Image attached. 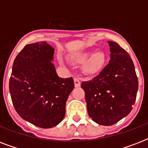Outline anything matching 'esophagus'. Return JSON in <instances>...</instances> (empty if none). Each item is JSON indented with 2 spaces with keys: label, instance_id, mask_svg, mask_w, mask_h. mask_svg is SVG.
Returning <instances> with one entry per match:
<instances>
[{
  "label": "esophagus",
  "instance_id": "obj_1",
  "mask_svg": "<svg viewBox=\"0 0 148 148\" xmlns=\"http://www.w3.org/2000/svg\"><path fill=\"white\" fill-rule=\"evenodd\" d=\"M74 86L75 88H79L81 86V78H78V77H75L74 79Z\"/></svg>",
  "mask_w": 148,
  "mask_h": 148
}]
</instances>
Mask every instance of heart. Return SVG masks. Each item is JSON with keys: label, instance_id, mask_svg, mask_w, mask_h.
<instances>
[{"label": "heart", "instance_id": "heart-1", "mask_svg": "<svg viewBox=\"0 0 148 148\" xmlns=\"http://www.w3.org/2000/svg\"><path fill=\"white\" fill-rule=\"evenodd\" d=\"M71 60L77 64L84 63L82 67L84 72L88 74H94L102 69L106 57L101 51L94 52L93 51H85L71 55Z\"/></svg>", "mask_w": 148, "mask_h": 148}]
</instances>
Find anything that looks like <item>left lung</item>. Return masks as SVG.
I'll list each match as a JSON object with an SVG mask.
<instances>
[{
    "label": "left lung",
    "mask_w": 148,
    "mask_h": 148,
    "mask_svg": "<svg viewBox=\"0 0 148 148\" xmlns=\"http://www.w3.org/2000/svg\"><path fill=\"white\" fill-rule=\"evenodd\" d=\"M108 42V64L92 80L81 83L88 115L104 126L114 124L131 112L138 90L135 68L128 53L116 42Z\"/></svg>",
    "instance_id": "obj_1"
}]
</instances>
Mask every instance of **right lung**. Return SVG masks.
I'll return each instance as SVG.
<instances>
[{"instance_id":"obj_1","label":"right lung","mask_w":148,"mask_h":148,"mask_svg":"<svg viewBox=\"0 0 148 148\" xmlns=\"http://www.w3.org/2000/svg\"><path fill=\"white\" fill-rule=\"evenodd\" d=\"M47 41L27 45L15 58L9 82L13 104L26 121L51 128L62 121L74 80L58 77Z\"/></svg>"}]
</instances>
